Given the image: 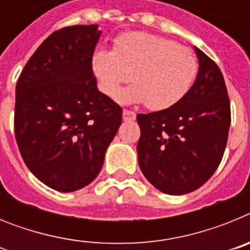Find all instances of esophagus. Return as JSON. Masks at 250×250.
<instances>
[{
    "label": "esophagus",
    "mask_w": 250,
    "mask_h": 250,
    "mask_svg": "<svg viewBox=\"0 0 250 250\" xmlns=\"http://www.w3.org/2000/svg\"><path fill=\"white\" fill-rule=\"evenodd\" d=\"M136 118V114L134 111H131V110H124L123 111V119L125 121H132L135 120Z\"/></svg>",
    "instance_id": "esophagus-1"
}]
</instances>
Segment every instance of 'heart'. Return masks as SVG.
Listing matches in <instances>:
<instances>
[{"mask_svg":"<svg viewBox=\"0 0 250 250\" xmlns=\"http://www.w3.org/2000/svg\"><path fill=\"white\" fill-rule=\"evenodd\" d=\"M92 72L105 95L115 98L121 84L136 83L116 97L121 103H145L150 110L176 105L190 91L198 76V60L191 50L174 40L146 32H129L115 40L114 50L98 48ZM133 77H131V75Z\"/></svg>","mask_w":250,"mask_h":250,"instance_id":"1","label":"heart"}]
</instances>
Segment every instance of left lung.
<instances>
[{
  "label": "left lung",
  "mask_w": 250,
  "mask_h": 250,
  "mask_svg": "<svg viewBox=\"0 0 250 250\" xmlns=\"http://www.w3.org/2000/svg\"><path fill=\"white\" fill-rule=\"evenodd\" d=\"M199 72L190 91L169 109L136 116L139 165L170 195L196 190L222 161L230 126V101L220 68L195 47Z\"/></svg>",
  "instance_id": "1"
}]
</instances>
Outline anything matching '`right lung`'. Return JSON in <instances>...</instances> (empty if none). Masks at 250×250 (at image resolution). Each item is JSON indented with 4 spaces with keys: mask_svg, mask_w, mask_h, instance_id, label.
<instances>
[{
    "mask_svg": "<svg viewBox=\"0 0 250 250\" xmlns=\"http://www.w3.org/2000/svg\"><path fill=\"white\" fill-rule=\"evenodd\" d=\"M100 34L98 25L55 31L17 80L13 125L20 154L39 180L62 193L98 176L123 121V109L99 91L92 72Z\"/></svg>",
    "mask_w": 250,
    "mask_h": 250,
    "instance_id": "obj_1",
    "label": "right lung"
}]
</instances>
